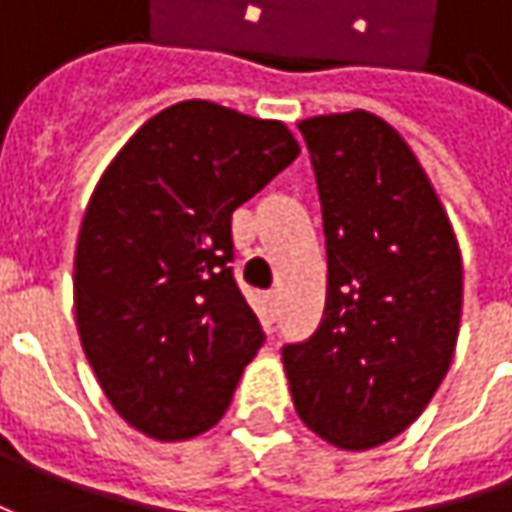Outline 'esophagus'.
<instances>
[{
	"instance_id": "obj_1",
	"label": "esophagus",
	"mask_w": 512,
	"mask_h": 512,
	"mask_svg": "<svg viewBox=\"0 0 512 512\" xmlns=\"http://www.w3.org/2000/svg\"><path fill=\"white\" fill-rule=\"evenodd\" d=\"M276 307H279V296H276V290H270V293H265L267 322H273V319H276Z\"/></svg>"
}]
</instances>
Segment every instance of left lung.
I'll list each match as a JSON object with an SVG mask.
<instances>
[{
  "label": "left lung",
  "mask_w": 512,
  "mask_h": 512,
  "mask_svg": "<svg viewBox=\"0 0 512 512\" xmlns=\"http://www.w3.org/2000/svg\"><path fill=\"white\" fill-rule=\"evenodd\" d=\"M319 185L327 299L282 347L299 419L342 450L390 442L439 390L462 322V253L416 153L367 110L299 122Z\"/></svg>",
  "instance_id": "obj_1"
}]
</instances>
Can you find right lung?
I'll return each instance as SVG.
<instances>
[{
    "instance_id": "obj_1",
    "label": "right lung",
    "mask_w": 512,
    "mask_h": 512,
    "mask_svg": "<svg viewBox=\"0 0 512 512\" xmlns=\"http://www.w3.org/2000/svg\"><path fill=\"white\" fill-rule=\"evenodd\" d=\"M296 156L282 122L187 99L136 130L93 190L76 327L113 410L150 439L210 430L265 342L233 279L230 216Z\"/></svg>"
}]
</instances>
